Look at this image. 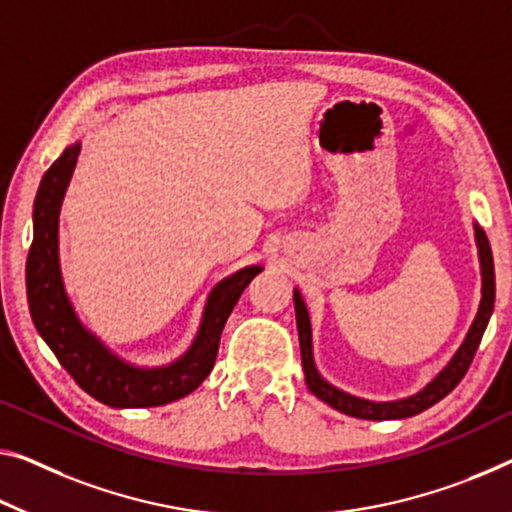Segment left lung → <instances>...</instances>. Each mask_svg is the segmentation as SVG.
<instances>
[{
  "mask_svg": "<svg viewBox=\"0 0 512 512\" xmlns=\"http://www.w3.org/2000/svg\"><path fill=\"white\" fill-rule=\"evenodd\" d=\"M474 238L478 247V263H481V304H478L476 318L471 322L465 341L460 343V348L455 350V355L448 359V364L439 371L426 387L419 389L412 396L398 398V400H368L352 396V393L343 391L329 384L325 377L318 373L316 359H313V334H311V318L306 311V304L302 300L300 290H293V302H295V318H297V334H300V350H302V368H304V380L306 387L318 396L322 403L334 407L341 414L355 416V419L366 421H391V419H407V416L421 414L435 403H439L444 396H448L455 387H458L462 377H465L467 368L474 359L478 343L485 334L487 322L494 311V261H492V249L487 242V235L481 226L474 224Z\"/></svg>",
  "mask_w": 512,
  "mask_h": 512,
  "instance_id": "obj_1",
  "label": "left lung"
}]
</instances>
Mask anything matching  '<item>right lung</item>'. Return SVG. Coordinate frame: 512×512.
Returning <instances> with one entry per match:
<instances>
[{
  "mask_svg": "<svg viewBox=\"0 0 512 512\" xmlns=\"http://www.w3.org/2000/svg\"><path fill=\"white\" fill-rule=\"evenodd\" d=\"M82 141L66 146L45 171L34 201V242L27 256V300L31 320L70 377L109 407H157L185 398L210 375L219 338L242 290L261 265H247L210 290L201 325L190 348L167 366H137L109 350L77 316L66 293L59 261V212L73 178Z\"/></svg>",
  "mask_w": 512,
  "mask_h": 512,
  "instance_id": "obj_1",
  "label": "right lung"
}]
</instances>
